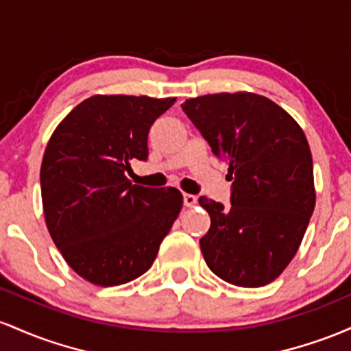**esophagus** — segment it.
Returning <instances> with one entry per match:
<instances>
[{
    "instance_id": "34e87169",
    "label": "esophagus",
    "mask_w": 351,
    "mask_h": 351,
    "mask_svg": "<svg viewBox=\"0 0 351 351\" xmlns=\"http://www.w3.org/2000/svg\"><path fill=\"white\" fill-rule=\"evenodd\" d=\"M197 204V197L194 194H184V206L192 207Z\"/></svg>"
}]
</instances>
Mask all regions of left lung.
I'll list each match as a JSON object with an SVG mask.
<instances>
[{"label":"left lung","instance_id":"1","mask_svg":"<svg viewBox=\"0 0 351 351\" xmlns=\"http://www.w3.org/2000/svg\"><path fill=\"white\" fill-rule=\"evenodd\" d=\"M212 152L228 164L230 207L200 197L210 228L200 239L208 269L237 287H263L285 270L315 208L308 141L280 106L254 93L182 104Z\"/></svg>","mask_w":351,"mask_h":351}]
</instances>
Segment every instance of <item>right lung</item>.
<instances>
[{
  "instance_id": "obj_1",
  "label": "right lung",
  "mask_w": 351,
  "mask_h": 351,
  "mask_svg": "<svg viewBox=\"0 0 351 351\" xmlns=\"http://www.w3.org/2000/svg\"><path fill=\"white\" fill-rule=\"evenodd\" d=\"M176 97L97 96L71 111L46 145L41 197L46 226L69 267L94 285H123L151 269L182 208L174 187L132 186L147 160V134Z\"/></svg>"
}]
</instances>
